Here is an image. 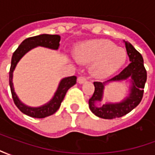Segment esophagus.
I'll list each match as a JSON object with an SVG mask.
<instances>
[{
  "instance_id": "34e87169",
  "label": "esophagus",
  "mask_w": 155,
  "mask_h": 155,
  "mask_svg": "<svg viewBox=\"0 0 155 155\" xmlns=\"http://www.w3.org/2000/svg\"><path fill=\"white\" fill-rule=\"evenodd\" d=\"M85 81H86V78L84 77V76H80V77L78 78V82L80 84H83Z\"/></svg>"
}]
</instances>
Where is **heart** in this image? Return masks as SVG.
<instances>
[{
	"instance_id": "1",
	"label": "heart",
	"mask_w": 155,
	"mask_h": 155,
	"mask_svg": "<svg viewBox=\"0 0 155 155\" xmlns=\"http://www.w3.org/2000/svg\"><path fill=\"white\" fill-rule=\"evenodd\" d=\"M75 56L83 64L94 62L91 72L94 76L104 78L120 70L126 61V52L116 45L105 40H94L79 45Z\"/></svg>"
}]
</instances>
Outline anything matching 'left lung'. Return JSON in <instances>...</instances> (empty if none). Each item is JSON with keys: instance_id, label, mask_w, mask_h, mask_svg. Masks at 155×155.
Returning a JSON list of instances; mask_svg holds the SVG:
<instances>
[{"instance_id": "1", "label": "left lung", "mask_w": 155, "mask_h": 155, "mask_svg": "<svg viewBox=\"0 0 155 155\" xmlns=\"http://www.w3.org/2000/svg\"><path fill=\"white\" fill-rule=\"evenodd\" d=\"M124 44L127 54L130 58V64L124 68L120 74L106 82H94V92L92 97L89 100V106L93 114L102 119L111 120L125 115L136 107L143 98L144 84L147 80V71L143 65V59L140 52L137 51L130 42L124 41ZM129 78L131 79L132 85L128 97L120 103H108L102 107L98 106L97 103L103 97L105 83L125 80Z\"/></svg>"}]
</instances>
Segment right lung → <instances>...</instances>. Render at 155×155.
Returning <instances> with one entry per match:
<instances>
[{
  "instance_id": "right-lung-1",
  "label": "right lung",
  "mask_w": 155,
  "mask_h": 155,
  "mask_svg": "<svg viewBox=\"0 0 155 155\" xmlns=\"http://www.w3.org/2000/svg\"><path fill=\"white\" fill-rule=\"evenodd\" d=\"M60 41H61V36L58 35L43 34V35H36L33 37H29L25 39V41H22L21 44L19 45L18 48L13 53L12 58V64L10 68V74H9V84H10L11 91H12V99L16 107L18 108L23 114H26L28 116L41 119V118L50 116L51 114H54L59 110L61 102L64 100L68 90L76 83V76L74 75L63 79L60 82L57 91L55 92L54 97L52 98V100L47 104L37 108L26 106L19 100V98L15 93L13 83H12L13 71L15 70L18 61L21 60V58L26 52H28L29 51H31V49L36 46H43V47L49 48V49L57 50L60 46Z\"/></svg>"
}]
</instances>
